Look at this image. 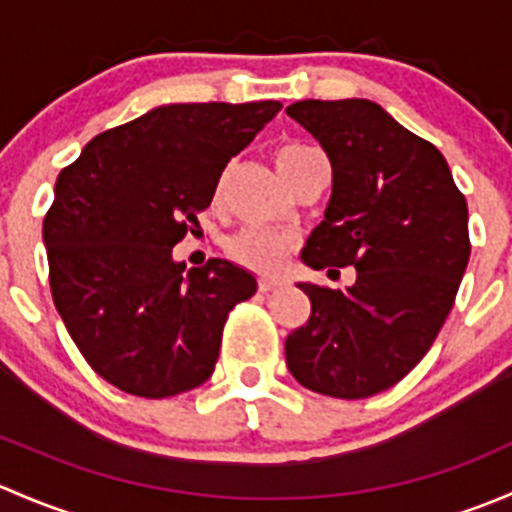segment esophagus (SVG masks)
Listing matches in <instances>:
<instances>
[{"mask_svg": "<svg viewBox=\"0 0 512 512\" xmlns=\"http://www.w3.org/2000/svg\"><path fill=\"white\" fill-rule=\"evenodd\" d=\"M282 282L277 277H260V292H270V289L280 287Z\"/></svg>", "mask_w": 512, "mask_h": 512, "instance_id": "34e87169", "label": "esophagus"}]
</instances>
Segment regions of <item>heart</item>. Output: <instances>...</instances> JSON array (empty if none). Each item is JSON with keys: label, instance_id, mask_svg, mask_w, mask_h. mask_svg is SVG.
Wrapping results in <instances>:
<instances>
[{"label": "heart", "instance_id": "1", "mask_svg": "<svg viewBox=\"0 0 512 512\" xmlns=\"http://www.w3.org/2000/svg\"><path fill=\"white\" fill-rule=\"evenodd\" d=\"M314 158H322V153L317 148L307 146V143H282L275 151V163L277 170L282 173V178L289 180L297 170H302L304 165L312 163ZM223 193V180L218 183L215 190V198H220ZM230 255L235 257L240 265L250 267L257 272H275L280 270V265L285 262L287 252L292 250V237L285 232L275 230H262V227H247L240 235H235L227 245Z\"/></svg>", "mask_w": 512, "mask_h": 512}]
</instances>
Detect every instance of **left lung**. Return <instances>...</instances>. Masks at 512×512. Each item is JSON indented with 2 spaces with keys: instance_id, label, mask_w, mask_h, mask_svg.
Wrapping results in <instances>:
<instances>
[{
  "instance_id": "1",
  "label": "left lung",
  "mask_w": 512,
  "mask_h": 512,
  "mask_svg": "<svg viewBox=\"0 0 512 512\" xmlns=\"http://www.w3.org/2000/svg\"><path fill=\"white\" fill-rule=\"evenodd\" d=\"M287 116L332 163L324 220L299 257L356 270L347 289L299 282L312 314L287 337V369L309 391L366 399L404 379L441 332L471 257L468 205L441 151L379 103L309 98Z\"/></svg>"
}]
</instances>
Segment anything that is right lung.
I'll use <instances>...</instances> for the list:
<instances>
[{"label": "right lung", "instance_id": "1", "mask_svg": "<svg viewBox=\"0 0 512 512\" xmlns=\"http://www.w3.org/2000/svg\"><path fill=\"white\" fill-rule=\"evenodd\" d=\"M280 101L165 103L86 143L54 185L44 245L56 312L101 379L165 399L210 379L245 267L185 270L173 247L213 203L225 165Z\"/></svg>", "mask_w": 512, "mask_h": 512}]
</instances>
